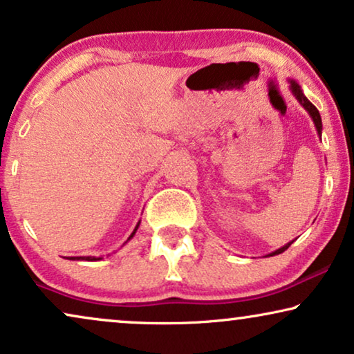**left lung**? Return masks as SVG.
Masks as SVG:
<instances>
[{
	"label": "left lung",
	"mask_w": 354,
	"mask_h": 354,
	"mask_svg": "<svg viewBox=\"0 0 354 354\" xmlns=\"http://www.w3.org/2000/svg\"><path fill=\"white\" fill-rule=\"evenodd\" d=\"M290 82V90H292V93H293V96L295 98L298 100V103L303 106L304 109L308 111V114L311 115V119H313V122H314V125H316V130H317V135L319 137H321V133H322V119H321V114H319V111H317V108L316 106H314L311 101H309L306 96H304V93H303V90H301V86H299L297 82L295 80H292L290 79L288 80ZM292 245V241H290V243H287V245H283L282 248H279V250H275V251H272V253L270 254H268V256H275V254H280V253H283L285 250L288 248V246Z\"/></svg>",
	"instance_id": "left-lung-1"
}]
</instances>
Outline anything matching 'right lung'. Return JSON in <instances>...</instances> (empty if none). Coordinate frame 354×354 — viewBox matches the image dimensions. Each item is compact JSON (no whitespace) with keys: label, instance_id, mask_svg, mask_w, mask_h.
Wrapping results in <instances>:
<instances>
[{"label":"right lung","instance_id":"1","mask_svg":"<svg viewBox=\"0 0 354 354\" xmlns=\"http://www.w3.org/2000/svg\"><path fill=\"white\" fill-rule=\"evenodd\" d=\"M138 225H140V222L137 224V227H135L133 229V232L132 234H130V236L127 239V241L132 239V236L135 235V232H137V229H138ZM69 259H82V261H100V259H103V258H95V256H77V258H69Z\"/></svg>","mask_w":354,"mask_h":354}]
</instances>
